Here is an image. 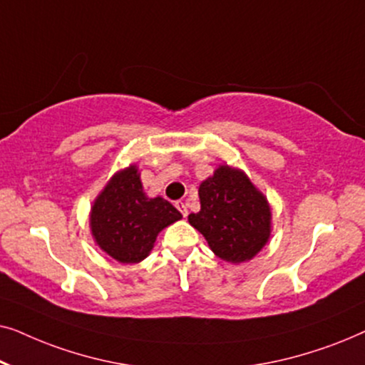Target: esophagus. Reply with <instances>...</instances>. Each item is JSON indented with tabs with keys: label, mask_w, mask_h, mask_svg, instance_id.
<instances>
[{
	"label": "esophagus",
	"mask_w": 365,
	"mask_h": 365,
	"mask_svg": "<svg viewBox=\"0 0 365 365\" xmlns=\"http://www.w3.org/2000/svg\"><path fill=\"white\" fill-rule=\"evenodd\" d=\"M174 206L178 207V211L181 212L184 217L187 216V204H186V202H182V201H176V204H174Z\"/></svg>",
	"instance_id": "34e87169"
}]
</instances>
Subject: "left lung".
Wrapping results in <instances>:
<instances>
[{
    "instance_id": "8db88e82",
    "label": "left lung",
    "mask_w": 365,
    "mask_h": 365,
    "mask_svg": "<svg viewBox=\"0 0 365 365\" xmlns=\"http://www.w3.org/2000/svg\"><path fill=\"white\" fill-rule=\"evenodd\" d=\"M199 199L201 211L189 214V224L217 257L234 264L249 261L267 242L271 209L244 173L219 166L199 186Z\"/></svg>"
}]
</instances>
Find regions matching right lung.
Wrapping results in <instances>:
<instances>
[{"mask_svg":"<svg viewBox=\"0 0 365 365\" xmlns=\"http://www.w3.org/2000/svg\"><path fill=\"white\" fill-rule=\"evenodd\" d=\"M181 212L163 197L143 192L136 166L118 173L91 209V231L99 247L124 264L143 261L158 234L181 219Z\"/></svg>","mask_w":365,"mask_h":365,"instance_id":"obj_1","label":"right lung"}]
</instances>
